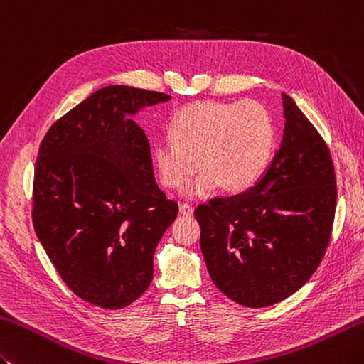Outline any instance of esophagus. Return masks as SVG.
<instances>
[{
  "instance_id": "1",
  "label": "esophagus",
  "mask_w": 364,
  "mask_h": 364,
  "mask_svg": "<svg viewBox=\"0 0 364 364\" xmlns=\"http://www.w3.org/2000/svg\"><path fill=\"white\" fill-rule=\"evenodd\" d=\"M180 213L183 216H192V213H194V208L189 203H181L180 205Z\"/></svg>"
}]
</instances>
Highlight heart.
I'll list each match as a JSON object with an SVG mask.
<instances>
[{"instance_id": "1", "label": "heart", "mask_w": 364, "mask_h": 364, "mask_svg": "<svg viewBox=\"0 0 364 364\" xmlns=\"http://www.w3.org/2000/svg\"><path fill=\"white\" fill-rule=\"evenodd\" d=\"M276 129L269 112L255 101L194 102L172 121V137L156 140L153 156L164 186L186 189L189 197H208L227 189L251 188L274 151Z\"/></svg>"}]
</instances>
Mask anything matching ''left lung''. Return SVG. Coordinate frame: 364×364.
Wrapping results in <instances>:
<instances>
[{
    "mask_svg": "<svg viewBox=\"0 0 364 364\" xmlns=\"http://www.w3.org/2000/svg\"><path fill=\"white\" fill-rule=\"evenodd\" d=\"M282 105L281 146L260 180L194 213L210 277L246 308L279 303L308 282L330 243L336 211L328 146L286 92Z\"/></svg>",
    "mask_w": 364,
    "mask_h": 364,
    "instance_id": "left-lung-1",
    "label": "left lung"
}]
</instances>
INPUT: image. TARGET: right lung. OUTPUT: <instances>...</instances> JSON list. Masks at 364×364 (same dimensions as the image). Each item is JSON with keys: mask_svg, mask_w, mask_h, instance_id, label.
I'll use <instances>...</instances> for the list:
<instances>
[{"mask_svg": "<svg viewBox=\"0 0 364 364\" xmlns=\"http://www.w3.org/2000/svg\"><path fill=\"white\" fill-rule=\"evenodd\" d=\"M172 96L126 85L92 92L41 141L33 225L64 284L104 309L134 303L153 279L156 246L178 215L154 180L132 117Z\"/></svg>", "mask_w": 364, "mask_h": 364, "instance_id": "right-lung-1", "label": "right lung"}]
</instances>
